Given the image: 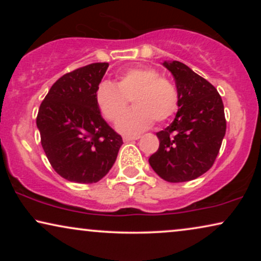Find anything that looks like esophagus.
I'll return each instance as SVG.
<instances>
[{"mask_svg":"<svg viewBox=\"0 0 261 261\" xmlns=\"http://www.w3.org/2000/svg\"><path fill=\"white\" fill-rule=\"evenodd\" d=\"M140 137H123V141L124 142H129V141H133V140H138V139Z\"/></svg>","mask_w":261,"mask_h":261,"instance_id":"esophagus-1","label":"esophagus"}]
</instances>
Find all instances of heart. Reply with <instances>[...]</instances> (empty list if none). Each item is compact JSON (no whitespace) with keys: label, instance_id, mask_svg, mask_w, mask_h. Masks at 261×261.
<instances>
[{"label":"heart","instance_id":"b5f03b06","mask_svg":"<svg viewBox=\"0 0 261 261\" xmlns=\"http://www.w3.org/2000/svg\"><path fill=\"white\" fill-rule=\"evenodd\" d=\"M129 99L135 109L117 123L119 130L124 134L141 133L152 126L153 121L165 122L178 109V91L174 84L160 77L152 67H129L117 74L115 85L102 82L95 91L96 105L109 122L119 120Z\"/></svg>","mask_w":261,"mask_h":261}]
</instances>
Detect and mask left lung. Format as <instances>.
I'll return each mask as SVG.
<instances>
[{"label": "left lung", "mask_w": 261, "mask_h": 261, "mask_svg": "<svg viewBox=\"0 0 261 261\" xmlns=\"http://www.w3.org/2000/svg\"><path fill=\"white\" fill-rule=\"evenodd\" d=\"M164 66L176 81L178 112L173 122L156 133L159 148L148 162L164 180L181 183L214 165L227 122L222 98L213 84L177 60Z\"/></svg>", "instance_id": "1"}]
</instances>
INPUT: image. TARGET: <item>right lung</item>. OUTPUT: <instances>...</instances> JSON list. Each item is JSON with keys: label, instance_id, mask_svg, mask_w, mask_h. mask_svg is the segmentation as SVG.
<instances>
[{"label": "right lung", "instance_id": "right-lung-1", "mask_svg": "<svg viewBox=\"0 0 261 261\" xmlns=\"http://www.w3.org/2000/svg\"><path fill=\"white\" fill-rule=\"evenodd\" d=\"M108 63L65 73L49 89L37 116L41 146L59 176L74 183L102 179L115 163L122 138L103 120L95 91Z\"/></svg>", "mask_w": 261, "mask_h": 261}]
</instances>
